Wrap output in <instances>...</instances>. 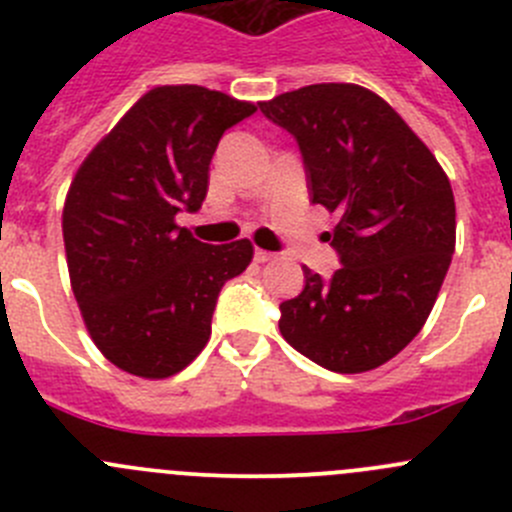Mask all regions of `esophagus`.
<instances>
[{
	"label": "esophagus",
	"mask_w": 512,
	"mask_h": 512,
	"mask_svg": "<svg viewBox=\"0 0 512 512\" xmlns=\"http://www.w3.org/2000/svg\"><path fill=\"white\" fill-rule=\"evenodd\" d=\"M277 252H270V250H255V262H270L275 260Z\"/></svg>",
	"instance_id": "1"
}]
</instances>
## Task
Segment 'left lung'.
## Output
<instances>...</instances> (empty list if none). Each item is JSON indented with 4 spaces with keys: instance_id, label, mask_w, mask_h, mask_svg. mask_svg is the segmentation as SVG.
<instances>
[{
    "instance_id": "left-lung-1",
    "label": "left lung",
    "mask_w": 512,
    "mask_h": 512,
    "mask_svg": "<svg viewBox=\"0 0 512 512\" xmlns=\"http://www.w3.org/2000/svg\"><path fill=\"white\" fill-rule=\"evenodd\" d=\"M297 141L309 200L339 215L329 280L304 267V289L280 304L282 337L339 374L394 359L421 332L456 250L446 173L376 94L312 84L260 103Z\"/></svg>"
}]
</instances>
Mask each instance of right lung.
Returning a JSON list of instances; mask_svg holds the SVG:
<instances>
[{
  "label": "right lung",
  "mask_w": 512,
  "mask_h": 512,
  "mask_svg": "<svg viewBox=\"0 0 512 512\" xmlns=\"http://www.w3.org/2000/svg\"><path fill=\"white\" fill-rule=\"evenodd\" d=\"M252 113L205 86H158L71 183L61 223L71 289L96 347L128 374L185 369L208 344L220 289L250 265L247 240L208 245L175 215L198 213L220 138Z\"/></svg>",
  "instance_id": "obj_1"
}]
</instances>
